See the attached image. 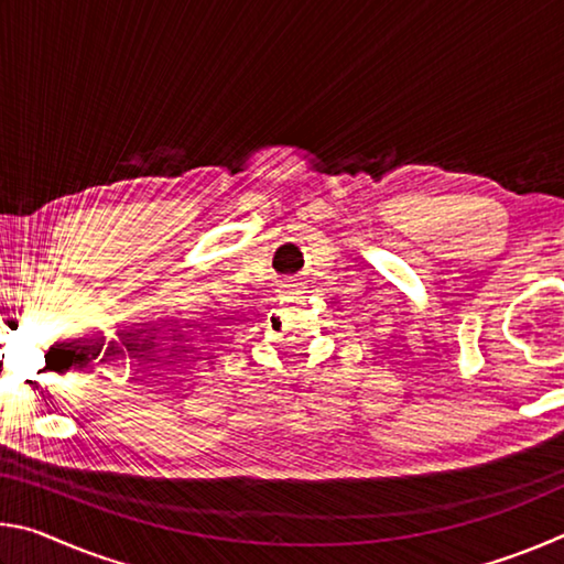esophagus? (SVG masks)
I'll return each instance as SVG.
<instances>
[{
	"label": "esophagus",
	"instance_id": "esophagus-1",
	"mask_svg": "<svg viewBox=\"0 0 564 564\" xmlns=\"http://www.w3.org/2000/svg\"><path fill=\"white\" fill-rule=\"evenodd\" d=\"M283 293H289V295H299L301 291L295 289V285H285V291H283Z\"/></svg>",
	"mask_w": 564,
	"mask_h": 564
}]
</instances>
